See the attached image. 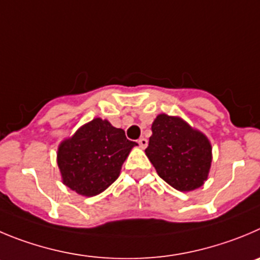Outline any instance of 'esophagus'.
Here are the masks:
<instances>
[{
  "label": "esophagus",
  "instance_id": "obj_1",
  "mask_svg": "<svg viewBox=\"0 0 260 260\" xmlns=\"http://www.w3.org/2000/svg\"><path fill=\"white\" fill-rule=\"evenodd\" d=\"M137 142H138V145H140V147H142V149H145V147L147 146V140L145 137H141Z\"/></svg>",
  "mask_w": 260,
  "mask_h": 260
}]
</instances>
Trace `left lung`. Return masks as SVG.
Listing matches in <instances>:
<instances>
[{
	"label": "left lung",
	"mask_w": 260,
	"mask_h": 260,
	"mask_svg": "<svg viewBox=\"0 0 260 260\" xmlns=\"http://www.w3.org/2000/svg\"><path fill=\"white\" fill-rule=\"evenodd\" d=\"M145 150L160 178L178 191L204 185L212 164V145L207 136L183 119L159 114Z\"/></svg>",
	"instance_id": "1"
}]
</instances>
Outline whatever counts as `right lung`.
<instances>
[{
  "mask_svg": "<svg viewBox=\"0 0 260 260\" xmlns=\"http://www.w3.org/2000/svg\"><path fill=\"white\" fill-rule=\"evenodd\" d=\"M136 142L101 118L82 125L57 149L62 183L79 195L94 196L115 181Z\"/></svg>",
  "mask_w": 260,
  "mask_h": 260,
  "instance_id": "obj_1",
  "label": "right lung"
}]
</instances>
